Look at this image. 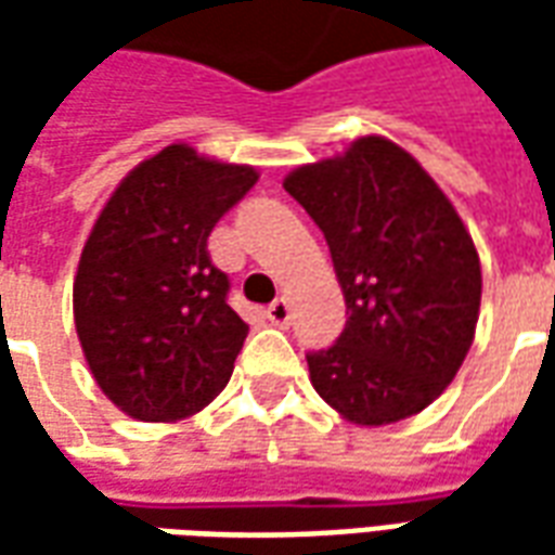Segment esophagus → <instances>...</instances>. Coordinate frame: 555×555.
Instances as JSON below:
<instances>
[{"label": "esophagus", "mask_w": 555, "mask_h": 555, "mask_svg": "<svg viewBox=\"0 0 555 555\" xmlns=\"http://www.w3.org/2000/svg\"><path fill=\"white\" fill-rule=\"evenodd\" d=\"M267 318H270V324L285 326L291 321V302L285 297H279L267 306Z\"/></svg>", "instance_id": "34e87169"}]
</instances>
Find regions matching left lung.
<instances>
[{
    "label": "left lung",
    "mask_w": 555,
    "mask_h": 555,
    "mask_svg": "<svg viewBox=\"0 0 555 555\" xmlns=\"http://www.w3.org/2000/svg\"><path fill=\"white\" fill-rule=\"evenodd\" d=\"M282 183L324 231L348 306L336 345L306 357L314 392L365 428L416 416L476 338L481 264L464 219L384 137L357 139Z\"/></svg>",
    "instance_id": "left-lung-1"
}]
</instances>
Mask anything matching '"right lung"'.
<instances>
[{
  "instance_id": "right-lung-1",
  "label": "right lung",
  "mask_w": 555,
  "mask_h": 555,
  "mask_svg": "<svg viewBox=\"0 0 555 555\" xmlns=\"http://www.w3.org/2000/svg\"><path fill=\"white\" fill-rule=\"evenodd\" d=\"M258 181L253 166L169 145L115 186L79 255L74 324L103 396L178 422L225 389L249 326L207 237Z\"/></svg>"
}]
</instances>
